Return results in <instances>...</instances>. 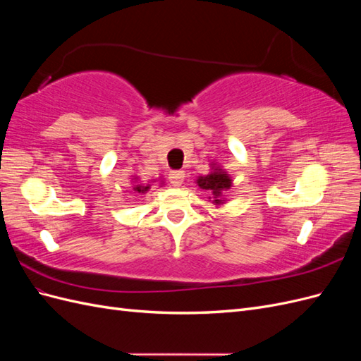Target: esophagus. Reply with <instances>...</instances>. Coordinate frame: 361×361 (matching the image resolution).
Returning a JSON list of instances; mask_svg holds the SVG:
<instances>
[{"label":"esophagus","mask_w":361,"mask_h":361,"mask_svg":"<svg viewBox=\"0 0 361 361\" xmlns=\"http://www.w3.org/2000/svg\"><path fill=\"white\" fill-rule=\"evenodd\" d=\"M170 182L174 185V187H180L183 179H185V173L182 170H174L170 171V176H169Z\"/></svg>","instance_id":"esophagus-1"}]
</instances>
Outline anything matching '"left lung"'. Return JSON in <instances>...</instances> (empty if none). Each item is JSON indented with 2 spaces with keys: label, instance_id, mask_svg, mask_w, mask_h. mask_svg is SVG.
<instances>
[{
  "label": "left lung",
  "instance_id": "8db88e82",
  "mask_svg": "<svg viewBox=\"0 0 361 361\" xmlns=\"http://www.w3.org/2000/svg\"><path fill=\"white\" fill-rule=\"evenodd\" d=\"M232 178L231 174H227L224 169H221L216 164H211V171L203 176H199L195 183L199 185V188L204 190L209 194V202H212L215 206H221L226 203L224 194L226 191L232 187Z\"/></svg>",
  "mask_w": 361,
  "mask_h": 361
}]
</instances>
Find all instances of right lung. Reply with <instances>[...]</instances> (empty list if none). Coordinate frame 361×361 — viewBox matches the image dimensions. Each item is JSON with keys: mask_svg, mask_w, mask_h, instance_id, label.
Here are the masks:
<instances>
[{"mask_svg": "<svg viewBox=\"0 0 361 361\" xmlns=\"http://www.w3.org/2000/svg\"><path fill=\"white\" fill-rule=\"evenodd\" d=\"M159 185H162V182ZM149 190H150V183H143L135 176L133 178V191L135 194H146Z\"/></svg>", "mask_w": 361, "mask_h": 361, "instance_id": "obj_1", "label": "right lung"}]
</instances>
